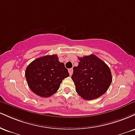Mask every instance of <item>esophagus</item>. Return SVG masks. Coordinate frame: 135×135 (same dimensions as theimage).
<instances>
[{
	"mask_svg": "<svg viewBox=\"0 0 135 135\" xmlns=\"http://www.w3.org/2000/svg\"><path fill=\"white\" fill-rule=\"evenodd\" d=\"M69 72L70 75H72V73H73V69H69Z\"/></svg>",
	"mask_w": 135,
	"mask_h": 135,
	"instance_id": "1",
	"label": "esophagus"
}]
</instances>
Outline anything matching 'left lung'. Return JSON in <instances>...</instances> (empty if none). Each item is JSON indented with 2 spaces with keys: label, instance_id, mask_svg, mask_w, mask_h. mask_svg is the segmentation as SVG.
<instances>
[{
  "label": "left lung",
  "instance_id": "left-lung-1",
  "mask_svg": "<svg viewBox=\"0 0 135 135\" xmlns=\"http://www.w3.org/2000/svg\"><path fill=\"white\" fill-rule=\"evenodd\" d=\"M77 66L73 68L71 77L75 90L80 97L86 100L98 98L107 91L112 83L110 68L94 55L79 58Z\"/></svg>",
  "mask_w": 135,
  "mask_h": 135
}]
</instances>
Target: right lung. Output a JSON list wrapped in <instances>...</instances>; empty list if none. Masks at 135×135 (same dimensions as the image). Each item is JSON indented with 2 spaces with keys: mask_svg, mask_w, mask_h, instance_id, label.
<instances>
[{
  "mask_svg": "<svg viewBox=\"0 0 135 135\" xmlns=\"http://www.w3.org/2000/svg\"><path fill=\"white\" fill-rule=\"evenodd\" d=\"M69 76L63 63L56 55H46L35 59L28 65L25 77L29 88L41 97L52 96L58 91L62 80Z\"/></svg>",
  "mask_w": 135,
  "mask_h": 135,
  "instance_id": "obj_1",
  "label": "right lung"
}]
</instances>
